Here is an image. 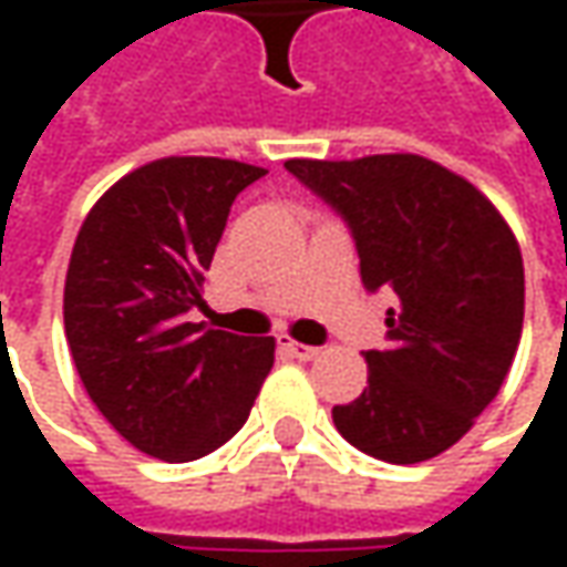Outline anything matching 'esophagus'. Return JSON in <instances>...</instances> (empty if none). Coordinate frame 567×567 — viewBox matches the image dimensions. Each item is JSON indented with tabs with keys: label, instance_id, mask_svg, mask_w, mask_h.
<instances>
[{
	"label": "esophagus",
	"instance_id": "1",
	"mask_svg": "<svg viewBox=\"0 0 567 567\" xmlns=\"http://www.w3.org/2000/svg\"><path fill=\"white\" fill-rule=\"evenodd\" d=\"M284 350H290L296 360H302V362L316 360L318 353H321L318 347H309V343H299V340H290V338H284Z\"/></svg>",
	"mask_w": 567,
	"mask_h": 567
}]
</instances>
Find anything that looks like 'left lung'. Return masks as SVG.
Instances as JSON below:
<instances>
[{
    "mask_svg": "<svg viewBox=\"0 0 567 567\" xmlns=\"http://www.w3.org/2000/svg\"><path fill=\"white\" fill-rule=\"evenodd\" d=\"M284 166L347 217L365 290L398 296L391 347L365 353L369 388L331 410L338 432L388 464L439 457L495 401L520 343L524 258L508 220L420 154Z\"/></svg>",
    "mask_w": 567,
    "mask_h": 567,
    "instance_id": "left-lung-1",
    "label": "left lung"
}]
</instances>
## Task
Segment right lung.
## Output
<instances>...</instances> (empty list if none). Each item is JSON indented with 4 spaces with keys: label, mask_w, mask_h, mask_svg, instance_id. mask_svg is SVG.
Listing matches in <instances>:
<instances>
[{
    "label": "right lung",
    "mask_w": 567,
    "mask_h": 567,
    "mask_svg": "<svg viewBox=\"0 0 567 567\" xmlns=\"http://www.w3.org/2000/svg\"><path fill=\"white\" fill-rule=\"evenodd\" d=\"M265 166L161 157L87 210L65 271V340L103 420L128 445L186 464L229 442L274 365V338L188 321L233 198Z\"/></svg>",
    "instance_id": "1"
}]
</instances>
